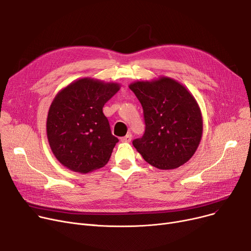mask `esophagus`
<instances>
[{
    "mask_svg": "<svg viewBox=\"0 0 251 251\" xmlns=\"http://www.w3.org/2000/svg\"><path fill=\"white\" fill-rule=\"evenodd\" d=\"M121 141H122V142H124V143H128V142H130V141H132V135H130V134H127L126 136L123 137V138L121 139Z\"/></svg>",
    "mask_w": 251,
    "mask_h": 251,
    "instance_id": "obj_1",
    "label": "esophagus"
}]
</instances>
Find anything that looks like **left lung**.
<instances>
[{
    "label": "left lung",
    "instance_id": "left-lung-1",
    "mask_svg": "<svg viewBox=\"0 0 251 251\" xmlns=\"http://www.w3.org/2000/svg\"><path fill=\"white\" fill-rule=\"evenodd\" d=\"M145 119V133L133 145L149 164L174 170L196 152L203 121L200 107L189 90L168 76L130 83Z\"/></svg>",
    "mask_w": 251,
    "mask_h": 251
}]
</instances>
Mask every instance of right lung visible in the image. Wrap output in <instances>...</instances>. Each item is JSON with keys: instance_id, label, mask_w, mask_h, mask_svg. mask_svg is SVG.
Segmentation results:
<instances>
[{"instance_id": "right-lung-1", "label": "right lung", "mask_w": 251, "mask_h": 251, "mask_svg": "<svg viewBox=\"0 0 251 251\" xmlns=\"http://www.w3.org/2000/svg\"><path fill=\"white\" fill-rule=\"evenodd\" d=\"M121 89L117 82L83 77L59 92L47 117V137L57 160L87 174L108 162L118 139L111 134L104 104Z\"/></svg>"}]
</instances>
